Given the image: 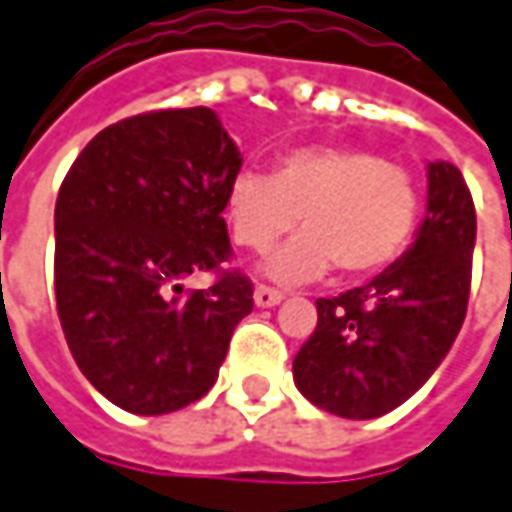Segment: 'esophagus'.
Segmentation results:
<instances>
[{"label": "esophagus", "mask_w": 512, "mask_h": 512, "mask_svg": "<svg viewBox=\"0 0 512 512\" xmlns=\"http://www.w3.org/2000/svg\"><path fill=\"white\" fill-rule=\"evenodd\" d=\"M253 301H256V307H276V304L284 301V293L273 290V287H256L253 290Z\"/></svg>", "instance_id": "esophagus-1"}]
</instances>
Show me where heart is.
Returning <instances> with one entry per match:
<instances>
[{
	"mask_svg": "<svg viewBox=\"0 0 512 512\" xmlns=\"http://www.w3.org/2000/svg\"><path fill=\"white\" fill-rule=\"evenodd\" d=\"M417 185L406 168L349 146L284 152L273 174L242 168L228 185L225 214L233 242L267 250L284 233L304 231L262 262L281 284L321 279L332 264L346 276H369L392 264L417 222Z\"/></svg>",
	"mask_w": 512,
	"mask_h": 512,
	"instance_id": "obj_1",
	"label": "heart"
}]
</instances>
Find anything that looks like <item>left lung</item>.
<instances>
[{
    "instance_id": "left-lung-1",
    "label": "left lung",
    "mask_w": 512,
    "mask_h": 512,
    "mask_svg": "<svg viewBox=\"0 0 512 512\" xmlns=\"http://www.w3.org/2000/svg\"><path fill=\"white\" fill-rule=\"evenodd\" d=\"M476 211L462 171L428 163V205L414 245L380 276L318 298V324L293 377L310 403L346 420L403 406L454 346L471 296Z\"/></svg>"
}]
</instances>
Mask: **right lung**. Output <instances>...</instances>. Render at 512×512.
Wrapping results in <instances>:
<instances>
[{"label":"right lung","instance_id":"obj_1","mask_svg":"<svg viewBox=\"0 0 512 512\" xmlns=\"http://www.w3.org/2000/svg\"><path fill=\"white\" fill-rule=\"evenodd\" d=\"M242 154L214 109L118 120L75 157L56 200V307L72 358L109 403L168 414L216 383L253 284L222 219ZM214 269L208 291L179 281Z\"/></svg>","mask_w":512,"mask_h":512}]
</instances>
